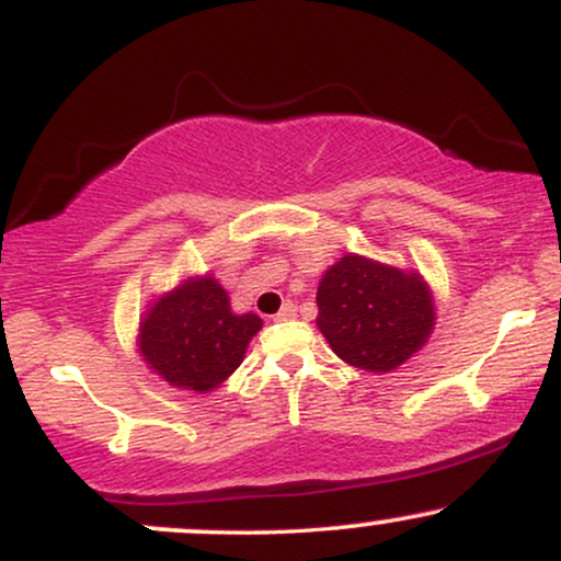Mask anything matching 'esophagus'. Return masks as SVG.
<instances>
[{
    "instance_id": "34e87169",
    "label": "esophagus",
    "mask_w": 561,
    "mask_h": 561,
    "mask_svg": "<svg viewBox=\"0 0 561 561\" xmlns=\"http://www.w3.org/2000/svg\"><path fill=\"white\" fill-rule=\"evenodd\" d=\"M274 319H276V321H289V319H295V302L287 300L285 306L279 308V313H276Z\"/></svg>"
}]
</instances>
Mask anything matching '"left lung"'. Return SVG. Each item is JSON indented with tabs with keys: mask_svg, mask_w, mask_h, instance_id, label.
<instances>
[{
	"mask_svg": "<svg viewBox=\"0 0 561 561\" xmlns=\"http://www.w3.org/2000/svg\"><path fill=\"white\" fill-rule=\"evenodd\" d=\"M317 324L345 364L392 371L427 343L433 293L414 272L347 253L321 276Z\"/></svg>",
	"mask_w": 561,
	"mask_h": 561,
	"instance_id": "8db88e82",
	"label": "left lung"
}]
</instances>
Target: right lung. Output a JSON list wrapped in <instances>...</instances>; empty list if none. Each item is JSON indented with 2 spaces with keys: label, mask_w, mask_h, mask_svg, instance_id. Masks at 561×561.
Listing matches in <instances>:
<instances>
[{
  "label": "right lung",
  "mask_w": 561,
  "mask_h": 561,
  "mask_svg": "<svg viewBox=\"0 0 561 561\" xmlns=\"http://www.w3.org/2000/svg\"><path fill=\"white\" fill-rule=\"evenodd\" d=\"M261 324L255 313L231 311L214 276H197L160 295L141 317L139 353L173 388L208 392L242 364Z\"/></svg>",
  "instance_id": "right-lung-1"
}]
</instances>
